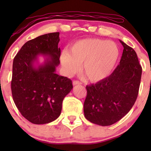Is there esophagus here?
I'll return each mask as SVG.
<instances>
[{
    "mask_svg": "<svg viewBox=\"0 0 151 151\" xmlns=\"http://www.w3.org/2000/svg\"><path fill=\"white\" fill-rule=\"evenodd\" d=\"M80 84H82V82L80 81H78V80H74L73 82V85H80Z\"/></svg>",
    "mask_w": 151,
    "mask_h": 151,
    "instance_id": "obj_1",
    "label": "esophagus"
}]
</instances>
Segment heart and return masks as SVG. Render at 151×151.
Here are the masks:
<instances>
[{"label":"heart","mask_w":151,"mask_h":151,"mask_svg":"<svg viewBox=\"0 0 151 151\" xmlns=\"http://www.w3.org/2000/svg\"><path fill=\"white\" fill-rule=\"evenodd\" d=\"M120 51L116 43L98 38L83 39L61 55L62 65L68 74L75 73L82 63V73L90 81L99 82L112 73Z\"/></svg>","instance_id":"heart-1"}]
</instances>
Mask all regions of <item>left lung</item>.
Segmentation results:
<instances>
[{
	"label": "left lung",
	"mask_w": 151,
	"mask_h": 151,
	"mask_svg": "<svg viewBox=\"0 0 151 151\" xmlns=\"http://www.w3.org/2000/svg\"><path fill=\"white\" fill-rule=\"evenodd\" d=\"M119 65L109 77L86 86V119L100 126H110L125 116L135 104L141 82L142 67L137 53L122 42Z\"/></svg>",
	"instance_id": "left-lung-1"
}]
</instances>
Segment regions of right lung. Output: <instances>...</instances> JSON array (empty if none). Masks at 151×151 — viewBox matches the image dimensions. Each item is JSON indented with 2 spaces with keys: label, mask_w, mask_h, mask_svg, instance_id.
Returning <instances> with one entry per match:
<instances>
[{
  "label": "right lung",
  "mask_w": 151,
  "mask_h": 151,
  "mask_svg": "<svg viewBox=\"0 0 151 151\" xmlns=\"http://www.w3.org/2000/svg\"><path fill=\"white\" fill-rule=\"evenodd\" d=\"M59 32L49 33L29 40L14 58L11 82L14 102L24 118L44 124L60 116L65 97L73 88L71 80L58 75L60 64ZM42 55L44 63L39 65Z\"/></svg>",
  "instance_id": "1"
}]
</instances>
